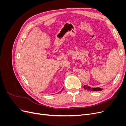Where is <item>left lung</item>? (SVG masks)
Here are the masks:
<instances>
[{"label":"left lung","mask_w":126,"mask_h":126,"mask_svg":"<svg viewBox=\"0 0 126 126\" xmlns=\"http://www.w3.org/2000/svg\"><path fill=\"white\" fill-rule=\"evenodd\" d=\"M83 88L88 91H99L103 90V88H99V87L91 88L90 87L87 85L83 86Z\"/></svg>","instance_id":"left-lung-1"}]
</instances>
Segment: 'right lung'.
Wrapping results in <instances>:
<instances>
[{
  "instance_id": "1",
  "label": "right lung",
  "mask_w": 126,
  "mask_h": 126,
  "mask_svg": "<svg viewBox=\"0 0 126 126\" xmlns=\"http://www.w3.org/2000/svg\"><path fill=\"white\" fill-rule=\"evenodd\" d=\"M63 88H64V87H63ZM63 89H62V90H61V91H60V92H62V91H63Z\"/></svg>"
}]
</instances>
